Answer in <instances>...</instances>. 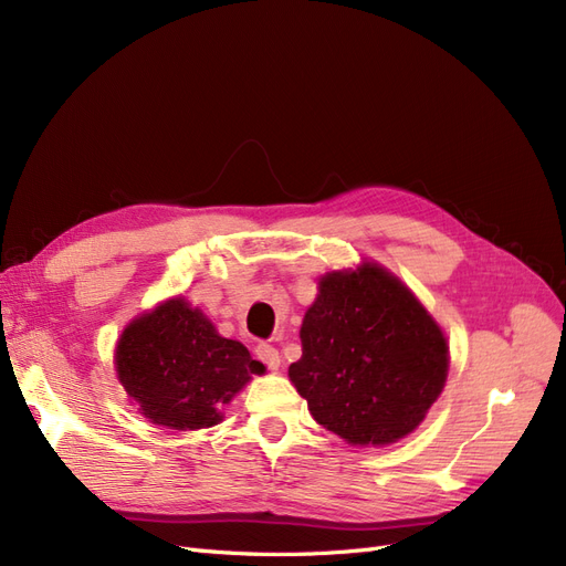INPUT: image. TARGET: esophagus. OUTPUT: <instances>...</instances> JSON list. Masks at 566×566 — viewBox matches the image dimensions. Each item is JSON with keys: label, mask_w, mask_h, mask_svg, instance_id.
<instances>
[{"label": "esophagus", "mask_w": 566, "mask_h": 566, "mask_svg": "<svg viewBox=\"0 0 566 566\" xmlns=\"http://www.w3.org/2000/svg\"><path fill=\"white\" fill-rule=\"evenodd\" d=\"M256 359L263 361L270 370H277V366H280V352L272 347V345H268V343H261V345H256Z\"/></svg>", "instance_id": "esophagus-1"}]
</instances>
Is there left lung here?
Returning a JSON list of instances; mask_svg holds the SVG:
<instances>
[{"label": "left lung", "instance_id": "left-lung-1", "mask_svg": "<svg viewBox=\"0 0 566 566\" xmlns=\"http://www.w3.org/2000/svg\"><path fill=\"white\" fill-rule=\"evenodd\" d=\"M289 378L315 420L354 446H387L424 420L448 378V343L380 265L328 272Z\"/></svg>", "mask_w": 566, "mask_h": 566}]
</instances>
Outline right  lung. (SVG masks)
I'll return each mask as SVG.
<instances>
[{"instance_id":"obj_1","label":"right lung","mask_w":566,"mask_h":566,"mask_svg":"<svg viewBox=\"0 0 566 566\" xmlns=\"http://www.w3.org/2000/svg\"><path fill=\"white\" fill-rule=\"evenodd\" d=\"M116 370L144 417L193 431L217 424L219 408L265 368L242 343L221 338L200 310L172 298L123 331Z\"/></svg>"}]
</instances>
